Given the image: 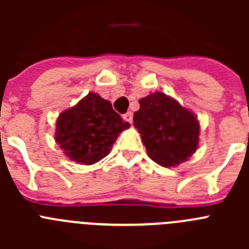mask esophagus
<instances>
[{
	"label": "esophagus",
	"instance_id": "1",
	"mask_svg": "<svg viewBox=\"0 0 249 249\" xmlns=\"http://www.w3.org/2000/svg\"><path fill=\"white\" fill-rule=\"evenodd\" d=\"M123 118H124L127 122L132 123V121H133V114H132V112H127L126 114H123Z\"/></svg>",
	"mask_w": 249,
	"mask_h": 249
}]
</instances>
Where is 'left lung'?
Returning <instances> with one entry per match:
<instances>
[{"label": "left lung", "mask_w": 249, "mask_h": 249, "mask_svg": "<svg viewBox=\"0 0 249 249\" xmlns=\"http://www.w3.org/2000/svg\"><path fill=\"white\" fill-rule=\"evenodd\" d=\"M133 122L151 160L162 167L177 166L197 151V117L162 92L141 98Z\"/></svg>", "instance_id": "obj_1"}]
</instances>
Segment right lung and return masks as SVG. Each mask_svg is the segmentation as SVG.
I'll use <instances>...</instances> for the list:
<instances>
[{
  "label": "right lung",
  "instance_id": "right-lung-1",
  "mask_svg": "<svg viewBox=\"0 0 249 249\" xmlns=\"http://www.w3.org/2000/svg\"><path fill=\"white\" fill-rule=\"evenodd\" d=\"M128 127L109 101L91 92L59 114L54 140L68 158L89 166L108 155L118 135Z\"/></svg>",
  "mask_w": 249,
  "mask_h": 249
}]
</instances>
